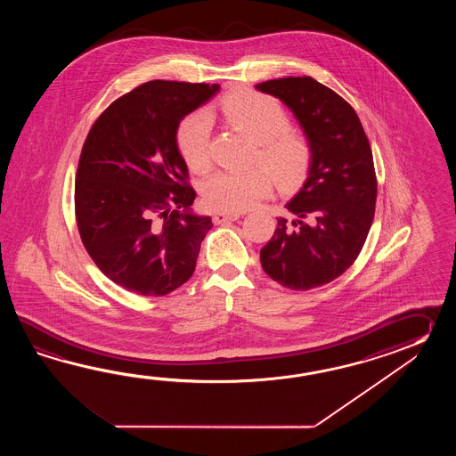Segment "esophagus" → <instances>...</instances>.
<instances>
[{
    "instance_id": "esophagus-1",
    "label": "esophagus",
    "mask_w": 456,
    "mask_h": 456,
    "mask_svg": "<svg viewBox=\"0 0 456 456\" xmlns=\"http://www.w3.org/2000/svg\"><path fill=\"white\" fill-rule=\"evenodd\" d=\"M240 216H241L240 214H224V212H218V214L214 215V224H226V222H236Z\"/></svg>"
}]
</instances>
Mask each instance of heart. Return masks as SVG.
I'll return each mask as SVG.
<instances>
[{"mask_svg":"<svg viewBox=\"0 0 456 456\" xmlns=\"http://www.w3.org/2000/svg\"><path fill=\"white\" fill-rule=\"evenodd\" d=\"M222 114L230 126L238 128L256 143V155L262 165L283 185L298 183L311 165L310 143L290 128V117L275 97L241 91L226 97ZM179 151L194 171L210 166V117L197 110L185 117L177 128ZM273 179L262 167L244 171L224 169L204 183L202 195L207 207L216 212H242L272 192Z\"/></svg>","mask_w":456,"mask_h":456,"instance_id":"b5f03b06","label":"heart"}]
</instances>
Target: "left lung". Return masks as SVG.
<instances>
[{"label":"left lung","instance_id":"left-lung-1","mask_svg":"<svg viewBox=\"0 0 456 456\" xmlns=\"http://www.w3.org/2000/svg\"><path fill=\"white\" fill-rule=\"evenodd\" d=\"M256 89L281 99L313 151L308 177L261 249L264 272L291 290L338 279L357 259L375 215L377 175L369 138L347 101L311 77L269 79Z\"/></svg>","mask_w":456,"mask_h":456}]
</instances>
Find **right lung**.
<instances>
[{
    "mask_svg": "<svg viewBox=\"0 0 456 456\" xmlns=\"http://www.w3.org/2000/svg\"><path fill=\"white\" fill-rule=\"evenodd\" d=\"M218 85L148 81L99 116L79 156L77 230L107 277L143 297H163L192 277L210 216L192 212L195 191L177 148L187 114Z\"/></svg>",
    "mask_w": 456,
    "mask_h": 456,
    "instance_id": "obj_1",
    "label": "right lung"
}]
</instances>
